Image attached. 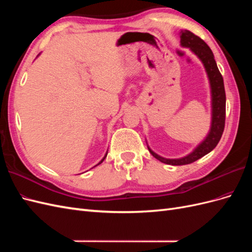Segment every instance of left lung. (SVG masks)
<instances>
[{"label": "left lung", "mask_w": 252, "mask_h": 252, "mask_svg": "<svg viewBox=\"0 0 252 252\" xmlns=\"http://www.w3.org/2000/svg\"><path fill=\"white\" fill-rule=\"evenodd\" d=\"M180 37L182 47L189 48L200 59L204 65L205 71L207 73L211 93V125L209 132L206 135V138L197 145L192 150V152H190L189 155L183 158H163L157 155L155 151H152L147 145L150 154L156 158H158L159 162L172 166L187 165L193 163L196 159L203 158L204 156L209 154L211 150L215 149L224 131L226 114V94L224 81L222 74H220L219 70L215 56H213L211 49L202 39H200L199 36H196L192 32H190L189 30H181Z\"/></svg>", "instance_id": "1"}]
</instances>
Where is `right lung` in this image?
<instances>
[{
	"label": "right lung",
	"instance_id": "add662e5",
	"mask_svg": "<svg viewBox=\"0 0 252 252\" xmlns=\"http://www.w3.org/2000/svg\"><path fill=\"white\" fill-rule=\"evenodd\" d=\"M39 56H40V55H39ZM39 56H37V57H39ZM107 151H108V150H107ZM106 157H107V152H106V154H105V156H104V158H103L101 159V161H100V162H98V163H97V164H96L95 166H97V165H100V164H101V163H102V162L104 161V159H105V158H106ZM95 166H94V167H95ZM94 167H93V168H94Z\"/></svg>",
	"mask_w": 252,
	"mask_h": 252
}]
</instances>
